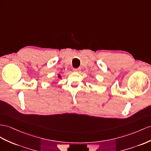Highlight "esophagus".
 <instances>
[{"label":"esophagus","instance_id":"34e87169","mask_svg":"<svg viewBox=\"0 0 151 151\" xmlns=\"http://www.w3.org/2000/svg\"><path fill=\"white\" fill-rule=\"evenodd\" d=\"M80 70H81L80 68H75V69H73V71H75V72H80Z\"/></svg>","mask_w":151,"mask_h":151}]
</instances>
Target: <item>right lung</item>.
I'll list each match as a JSON object with an SVG mask.
<instances>
[{"mask_svg":"<svg viewBox=\"0 0 151 151\" xmlns=\"http://www.w3.org/2000/svg\"><path fill=\"white\" fill-rule=\"evenodd\" d=\"M58 78H61V76H60V75H58Z\"/></svg>","mask_w":151,"mask_h":151,"instance_id":"right-lung-1","label":"right lung"}]
</instances>
